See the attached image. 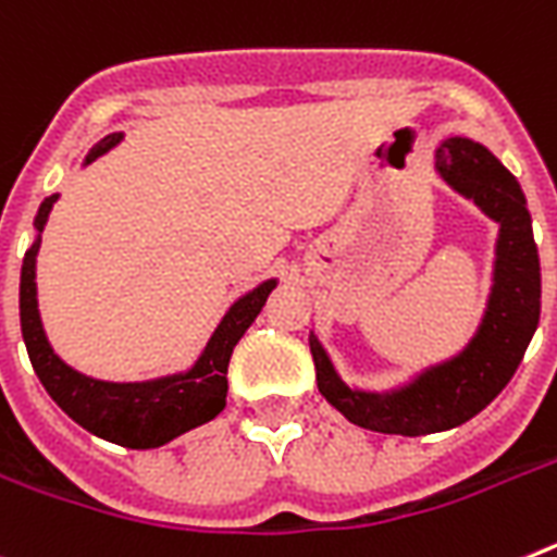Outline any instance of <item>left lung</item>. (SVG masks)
Here are the masks:
<instances>
[{
  "mask_svg": "<svg viewBox=\"0 0 557 557\" xmlns=\"http://www.w3.org/2000/svg\"><path fill=\"white\" fill-rule=\"evenodd\" d=\"M436 172L498 223L493 288L473 339L456 357L416 373L408 385L380 394L345 385L320 339L308 336L320 394L348 422L387 436H428L473 419L507 387L539 329V246L524 191L512 172L470 138H447L436 149Z\"/></svg>",
  "mask_w": 557,
  "mask_h": 557,
  "instance_id": "obj_1",
  "label": "left lung"
}]
</instances>
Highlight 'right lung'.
I'll return each mask as SVG.
<instances>
[{
    "label": "right lung",
    "instance_id": "right-lung-1",
    "mask_svg": "<svg viewBox=\"0 0 557 557\" xmlns=\"http://www.w3.org/2000/svg\"><path fill=\"white\" fill-rule=\"evenodd\" d=\"M124 138V133H112L96 144L84 158V166L110 152ZM59 195L45 198L36 214V240L22 260V283H18V317H22V336H25L27 357L41 380L50 399L84 430L107 438L112 445L149 450L172 442L186 430L212 422L226 408V371L232 350L240 343L255 317L263 311L271 288L277 280H265L249 294H243L235 306L223 314L221 325L209 336L207 348L198 362L184 373H172L161 380L147 382H104L84 376L76 368L62 362V357L50 348L45 329H41L39 300H36V255H39L41 228Z\"/></svg>",
    "mask_w": 557,
    "mask_h": 557
}]
</instances>
